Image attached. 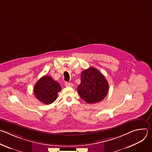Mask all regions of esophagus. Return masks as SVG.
I'll return each mask as SVG.
<instances>
[{"mask_svg": "<svg viewBox=\"0 0 152 152\" xmlns=\"http://www.w3.org/2000/svg\"><path fill=\"white\" fill-rule=\"evenodd\" d=\"M65 85H66V86H73V84L72 83H69V82H65Z\"/></svg>", "mask_w": 152, "mask_h": 152, "instance_id": "esophagus-1", "label": "esophagus"}]
</instances>
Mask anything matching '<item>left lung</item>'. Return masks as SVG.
Segmentation results:
<instances>
[{
	"mask_svg": "<svg viewBox=\"0 0 152 152\" xmlns=\"http://www.w3.org/2000/svg\"><path fill=\"white\" fill-rule=\"evenodd\" d=\"M109 84L97 69L90 67L81 73V82L77 86L80 97L88 103L102 100L107 94Z\"/></svg>",
	"mask_w": 152,
	"mask_h": 152,
	"instance_id": "1",
	"label": "left lung"
}]
</instances>
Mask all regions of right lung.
<instances>
[{
	"label": "right lung",
	"instance_id": "obj_1",
	"mask_svg": "<svg viewBox=\"0 0 152 152\" xmlns=\"http://www.w3.org/2000/svg\"><path fill=\"white\" fill-rule=\"evenodd\" d=\"M34 90L35 96L39 101L49 104L57 99L58 93L61 90V86L50 76H44L36 82Z\"/></svg>",
	"mask_w": 152,
	"mask_h": 152
}]
</instances>
